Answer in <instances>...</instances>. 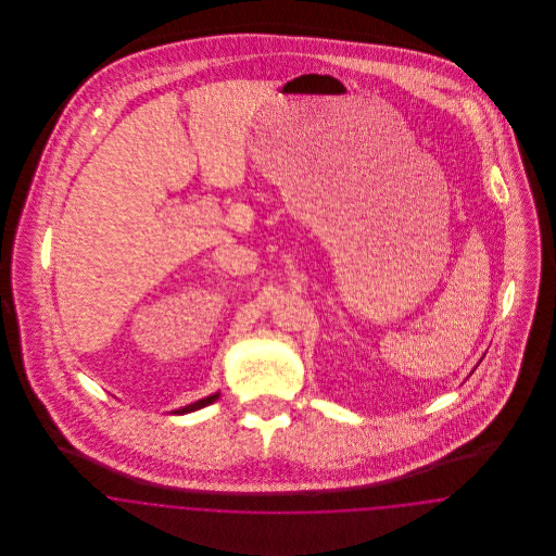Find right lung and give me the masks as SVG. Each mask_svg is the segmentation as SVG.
Listing matches in <instances>:
<instances>
[{
    "mask_svg": "<svg viewBox=\"0 0 556 556\" xmlns=\"http://www.w3.org/2000/svg\"><path fill=\"white\" fill-rule=\"evenodd\" d=\"M220 396V392H216V394H211V396L202 397V400H198V402H191V404H187L184 408H177V410H170L173 415H186V413H193V410H200V408H204V406H208L212 402H216Z\"/></svg>",
    "mask_w": 556,
    "mask_h": 556,
    "instance_id": "right-lung-1",
    "label": "right lung"
}]
</instances>
